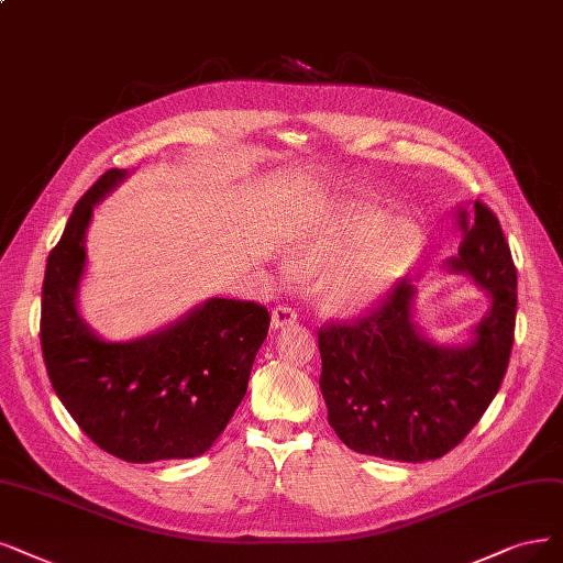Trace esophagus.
Wrapping results in <instances>:
<instances>
[{"instance_id":"1","label":"esophagus","mask_w":563,"mask_h":563,"mask_svg":"<svg viewBox=\"0 0 563 563\" xmlns=\"http://www.w3.org/2000/svg\"><path fill=\"white\" fill-rule=\"evenodd\" d=\"M297 320H299L297 313L289 306H278V308H274V313H271V327L274 329L292 327Z\"/></svg>"}]
</instances>
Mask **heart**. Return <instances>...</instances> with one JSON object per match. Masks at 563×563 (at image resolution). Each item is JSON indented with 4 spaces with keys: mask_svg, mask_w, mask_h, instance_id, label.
I'll list each match as a JSON object with an SVG mask.
<instances>
[{
    "mask_svg": "<svg viewBox=\"0 0 563 563\" xmlns=\"http://www.w3.org/2000/svg\"><path fill=\"white\" fill-rule=\"evenodd\" d=\"M424 250L422 229L371 208L345 206L301 224L289 239V260L306 271H324L320 299L339 316H360L397 289ZM289 276L287 262L280 264Z\"/></svg>",
    "mask_w": 563,
    "mask_h": 563,
    "instance_id": "1",
    "label": "heart"
}]
</instances>
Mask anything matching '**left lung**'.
Returning a JSON list of instances; mask_svg holds the SVG:
<instances>
[{
	"label": "left lung",
	"instance_id": "obj_1",
	"mask_svg": "<svg viewBox=\"0 0 563 563\" xmlns=\"http://www.w3.org/2000/svg\"><path fill=\"white\" fill-rule=\"evenodd\" d=\"M460 255L448 274L489 297L464 343H435L415 322L418 289L401 283L362 320L320 329V389L329 424L355 452L391 462L439 460L483 418L515 341L517 271L496 216L481 201L456 208Z\"/></svg>",
	"mask_w": 563,
	"mask_h": 563
}]
</instances>
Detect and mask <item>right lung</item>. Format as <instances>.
<instances>
[{
    "label": "right lung",
    "instance_id": "obj_1",
    "mask_svg": "<svg viewBox=\"0 0 563 563\" xmlns=\"http://www.w3.org/2000/svg\"><path fill=\"white\" fill-rule=\"evenodd\" d=\"M128 169L103 174L76 203L46 262L41 350L57 399L76 424L122 462L151 464L203 454L245 397L268 331L266 308L206 299L134 341H109L80 316L88 227Z\"/></svg>",
    "mask_w": 563,
    "mask_h": 563
}]
</instances>
